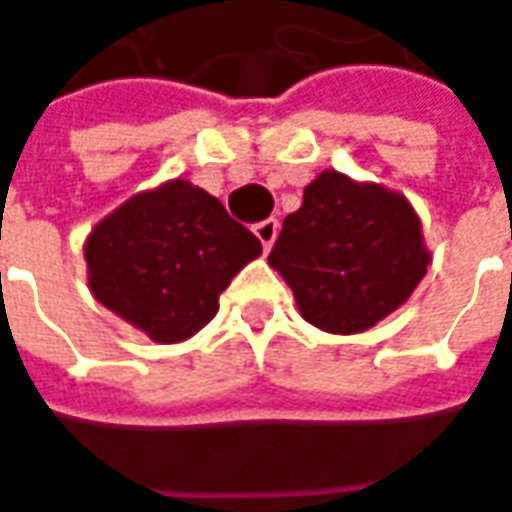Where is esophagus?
<instances>
[{
	"label": "esophagus",
	"mask_w": 512,
	"mask_h": 512,
	"mask_svg": "<svg viewBox=\"0 0 512 512\" xmlns=\"http://www.w3.org/2000/svg\"><path fill=\"white\" fill-rule=\"evenodd\" d=\"M278 228H281V223H278L275 217H269V220L257 223L255 234H257V240L263 243V249H272V243H275V237H278Z\"/></svg>",
	"instance_id": "obj_1"
}]
</instances>
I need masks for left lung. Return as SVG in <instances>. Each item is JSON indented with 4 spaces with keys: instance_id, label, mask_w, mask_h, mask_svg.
Returning <instances> with one entry per match:
<instances>
[{
    "instance_id": "1",
    "label": "left lung",
    "mask_w": 512,
    "mask_h": 512,
    "mask_svg": "<svg viewBox=\"0 0 512 512\" xmlns=\"http://www.w3.org/2000/svg\"><path fill=\"white\" fill-rule=\"evenodd\" d=\"M298 310L327 333H362L423 281L429 252L406 196L324 170L269 252Z\"/></svg>"
}]
</instances>
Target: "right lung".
<instances>
[{"label": "right lung", "instance_id": "obj_1", "mask_svg": "<svg viewBox=\"0 0 512 512\" xmlns=\"http://www.w3.org/2000/svg\"><path fill=\"white\" fill-rule=\"evenodd\" d=\"M257 255L255 234L185 179L133 196L86 240L95 298L165 345L217 316L223 289Z\"/></svg>", "mask_w": 512, "mask_h": 512}]
</instances>
